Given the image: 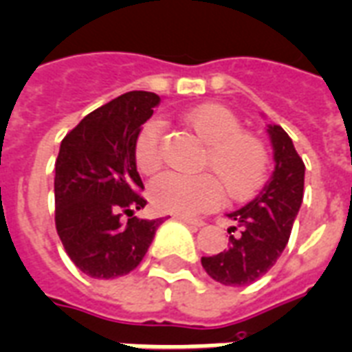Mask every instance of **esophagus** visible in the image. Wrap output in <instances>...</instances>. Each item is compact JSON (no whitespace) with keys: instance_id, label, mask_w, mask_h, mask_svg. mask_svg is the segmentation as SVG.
Instances as JSON below:
<instances>
[{"instance_id":"1","label":"esophagus","mask_w":352,"mask_h":352,"mask_svg":"<svg viewBox=\"0 0 352 352\" xmlns=\"http://www.w3.org/2000/svg\"><path fill=\"white\" fill-rule=\"evenodd\" d=\"M176 219H179V221L187 223V225H192V226H203L205 225V221L203 219H197V217H187V216H174Z\"/></svg>"}]
</instances>
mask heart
Wrapping results in <instances>:
<instances>
[{
  "label": "heart",
  "instance_id": "obj_1",
  "mask_svg": "<svg viewBox=\"0 0 352 352\" xmlns=\"http://www.w3.org/2000/svg\"><path fill=\"white\" fill-rule=\"evenodd\" d=\"M183 124L207 144L201 156L203 169L196 176L176 173L158 174L149 183V197L162 212L194 216L216 207L223 196L245 201L263 188L268 178L270 156L259 136L241 129V120L221 104H201L183 115ZM162 122H145L133 147L136 169L153 174L162 164Z\"/></svg>",
  "mask_w": 352,
  "mask_h": 352
}]
</instances>
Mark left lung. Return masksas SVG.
I'll list each match as a JSON object with an SVG mask.
<instances>
[{"label": "left lung", "instance_id": "8db88e82", "mask_svg": "<svg viewBox=\"0 0 352 352\" xmlns=\"http://www.w3.org/2000/svg\"><path fill=\"white\" fill-rule=\"evenodd\" d=\"M275 170L259 196L228 214V248L201 257L205 272L225 286H248L268 274L284 252L304 197V162L280 126L270 124Z\"/></svg>", "mask_w": 352, "mask_h": 352}]
</instances>
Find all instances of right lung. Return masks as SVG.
I'll use <instances>...</instances> for the list:
<instances>
[{
  "mask_svg": "<svg viewBox=\"0 0 352 352\" xmlns=\"http://www.w3.org/2000/svg\"><path fill=\"white\" fill-rule=\"evenodd\" d=\"M158 104L156 93H124L86 115L60 142L55 228L72 263L93 278L133 272L164 223L133 216L147 205L133 147Z\"/></svg>",
  "mask_w": 352,
  "mask_h": 352,
  "instance_id": "right-lung-1",
  "label": "right lung"
}]
</instances>
